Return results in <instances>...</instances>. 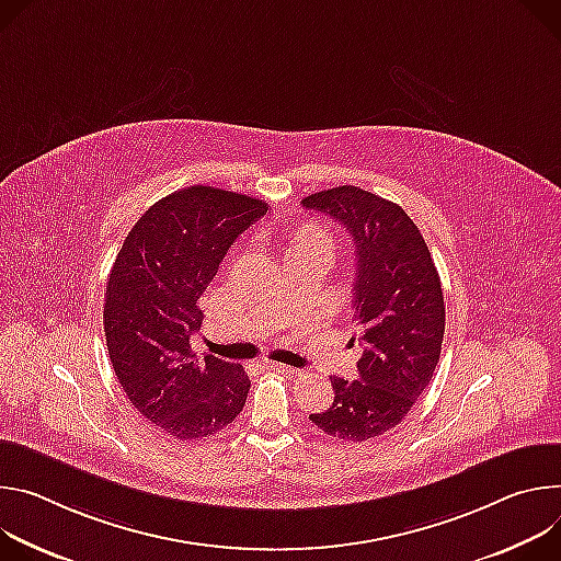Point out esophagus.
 Returning a JSON list of instances; mask_svg holds the SVG:
<instances>
[{"instance_id": "1", "label": "esophagus", "mask_w": 561, "mask_h": 561, "mask_svg": "<svg viewBox=\"0 0 561 561\" xmlns=\"http://www.w3.org/2000/svg\"><path fill=\"white\" fill-rule=\"evenodd\" d=\"M267 367L280 371V375H289V377H298L300 375V369H296L291 365H285V363H276V360H267Z\"/></svg>"}]
</instances>
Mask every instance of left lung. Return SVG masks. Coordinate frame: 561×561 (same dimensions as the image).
Returning <instances> with one entry per match:
<instances>
[{"mask_svg":"<svg viewBox=\"0 0 561 561\" xmlns=\"http://www.w3.org/2000/svg\"><path fill=\"white\" fill-rule=\"evenodd\" d=\"M347 229L356 252L354 321L358 379H332L334 401L309 421L341 442H367L397 427L432 381L442 356V278L412 218L394 203L343 184L302 198Z\"/></svg>","mask_w":561,"mask_h":561,"instance_id":"8db88e82","label":"left lung"}]
</instances>
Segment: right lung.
I'll return each mask as SVG.
<instances>
[{
  "mask_svg": "<svg viewBox=\"0 0 561 561\" xmlns=\"http://www.w3.org/2000/svg\"><path fill=\"white\" fill-rule=\"evenodd\" d=\"M267 203L194 184L151 205L124 238L104 294V334L131 405L180 442L227 427L252 381L238 363L196 356L201 296Z\"/></svg>",
  "mask_w": 561,
  "mask_h": 561,
  "instance_id": "add662e5",
  "label": "right lung"
}]
</instances>
